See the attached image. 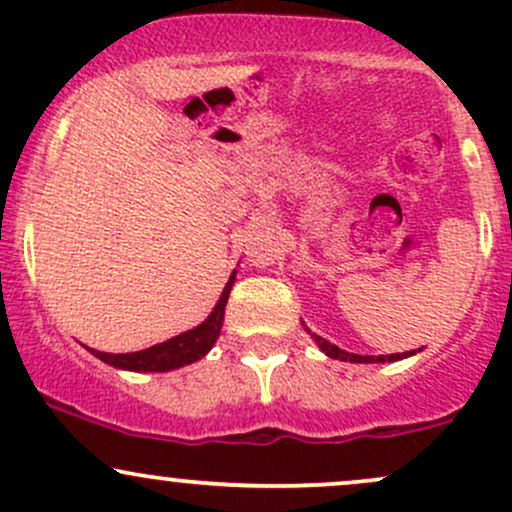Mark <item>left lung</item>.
I'll return each mask as SVG.
<instances>
[{
  "mask_svg": "<svg viewBox=\"0 0 512 512\" xmlns=\"http://www.w3.org/2000/svg\"><path fill=\"white\" fill-rule=\"evenodd\" d=\"M310 337L315 339L317 346H320L322 351H325L327 356L332 358H339V361H351V363H385V361H399V358H404V354H387V356H358V354H349V351L339 349V346H334L327 342V339L317 337V334H310ZM409 354H414V351H409ZM407 354V356H409Z\"/></svg>",
  "mask_w": 512,
  "mask_h": 512,
  "instance_id": "left-lung-1",
  "label": "left lung"
}]
</instances>
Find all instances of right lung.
<instances>
[{"mask_svg":"<svg viewBox=\"0 0 512 512\" xmlns=\"http://www.w3.org/2000/svg\"><path fill=\"white\" fill-rule=\"evenodd\" d=\"M233 281H236V274L228 279L226 289H223L219 303H216L214 313H211L202 325L195 327L190 332H182L178 337L168 339V342L151 346V349L134 351V354H105V351H93V356H98L101 361L110 363L115 368H127V370H173L185 366V363L197 361L214 346L216 337H219L221 325H223V310H226L228 293L233 289Z\"/></svg>","mask_w":512,"mask_h":512,"instance_id":"1","label":"right lung"}]
</instances>
